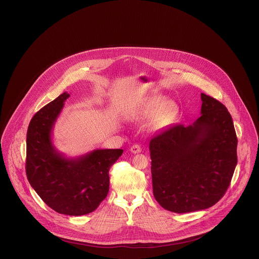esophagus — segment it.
<instances>
[{
	"mask_svg": "<svg viewBox=\"0 0 259 259\" xmlns=\"http://www.w3.org/2000/svg\"><path fill=\"white\" fill-rule=\"evenodd\" d=\"M130 151H131L133 154H137V153H140V152L142 151V148H141V146H140V145H138V144H135V145L131 146V148H130Z\"/></svg>",
	"mask_w": 259,
	"mask_h": 259,
	"instance_id": "1",
	"label": "esophagus"
}]
</instances>
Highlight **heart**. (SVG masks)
Here are the masks:
<instances>
[{"label": "heart", "mask_w": 259, "mask_h": 259, "mask_svg": "<svg viewBox=\"0 0 259 259\" xmlns=\"http://www.w3.org/2000/svg\"><path fill=\"white\" fill-rule=\"evenodd\" d=\"M177 106L174 101L166 100L162 96H152L133 108L128 113V118L133 121L142 120L153 114L151 127L158 129L167 125L175 116Z\"/></svg>", "instance_id": "obj_1"}]
</instances>
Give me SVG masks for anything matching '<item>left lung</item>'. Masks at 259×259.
I'll return each mask as SVG.
<instances>
[{"instance_id":"left-lung-1","label":"left lung","mask_w":259,"mask_h":259,"mask_svg":"<svg viewBox=\"0 0 259 259\" xmlns=\"http://www.w3.org/2000/svg\"><path fill=\"white\" fill-rule=\"evenodd\" d=\"M201 116L187 127L175 125L149 143L153 194L166 210L187 213L217 203L237 164V137L231 115L201 93Z\"/></svg>"}]
</instances>
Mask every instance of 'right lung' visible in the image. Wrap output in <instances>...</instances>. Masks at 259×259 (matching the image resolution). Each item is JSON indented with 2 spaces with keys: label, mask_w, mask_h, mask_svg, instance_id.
Wrapping results in <instances>:
<instances>
[{
  "label": "right lung",
  "mask_w": 259,
  "mask_h": 259,
  "mask_svg": "<svg viewBox=\"0 0 259 259\" xmlns=\"http://www.w3.org/2000/svg\"><path fill=\"white\" fill-rule=\"evenodd\" d=\"M64 92L32 118L27 132L26 173L41 199L58 213L79 216L93 212L109 191V169L122 149H97L66 158L52 142L53 127L64 102Z\"/></svg>",
  "instance_id": "right-lung-1"
}]
</instances>
